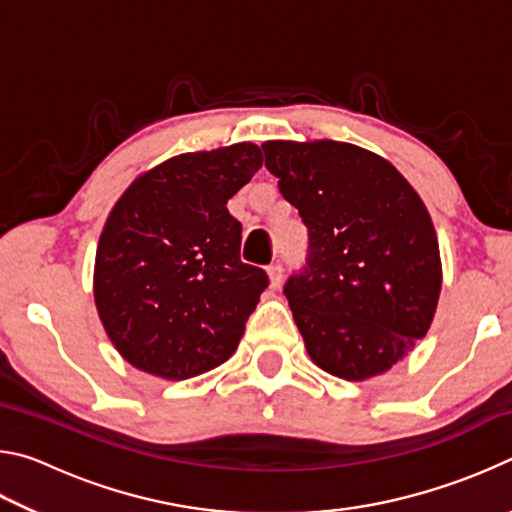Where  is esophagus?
I'll list each match as a JSON object with an SVG mask.
<instances>
[{"instance_id":"obj_1","label":"esophagus","mask_w":512,"mask_h":512,"mask_svg":"<svg viewBox=\"0 0 512 512\" xmlns=\"http://www.w3.org/2000/svg\"><path fill=\"white\" fill-rule=\"evenodd\" d=\"M282 277H284V266L280 262L268 266V280H271V289H280Z\"/></svg>"}]
</instances>
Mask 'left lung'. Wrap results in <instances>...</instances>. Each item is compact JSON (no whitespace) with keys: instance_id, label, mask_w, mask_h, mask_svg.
<instances>
[{"instance_id":"obj_1","label":"left lung","mask_w":512,"mask_h":512,"mask_svg":"<svg viewBox=\"0 0 512 512\" xmlns=\"http://www.w3.org/2000/svg\"><path fill=\"white\" fill-rule=\"evenodd\" d=\"M262 149L307 225V262L284 296L309 357L348 381L381 375L436 314L443 268L427 207L391 162L354 144Z\"/></svg>"}]
</instances>
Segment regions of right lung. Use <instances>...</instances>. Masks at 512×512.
<instances>
[{
	"label": "right lung",
	"instance_id": "obj_1",
	"mask_svg": "<svg viewBox=\"0 0 512 512\" xmlns=\"http://www.w3.org/2000/svg\"><path fill=\"white\" fill-rule=\"evenodd\" d=\"M262 160L250 142L176 155L112 207L97 248L94 302L135 368L189 379L237 350L268 275L241 262V223L228 198Z\"/></svg>",
	"mask_w": 512,
	"mask_h": 512
}]
</instances>
